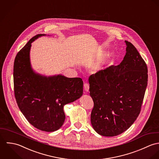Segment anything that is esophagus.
I'll use <instances>...</instances> for the list:
<instances>
[{"mask_svg": "<svg viewBox=\"0 0 159 159\" xmlns=\"http://www.w3.org/2000/svg\"><path fill=\"white\" fill-rule=\"evenodd\" d=\"M89 88H90V86H89V84H87V83H85L84 84V90L86 92H88L89 91Z\"/></svg>", "mask_w": 159, "mask_h": 159, "instance_id": "1", "label": "esophagus"}]
</instances>
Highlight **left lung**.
<instances>
[{
    "mask_svg": "<svg viewBox=\"0 0 159 159\" xmlns=\"http://www.w3.org/2000/svg\"><path fill=\"white\" fill-rule=\"evenodd\" d=\"M126 43L118 66H110L90 76V95L94 102L91 123L99 134L117 136L138 117L148 85V67L134 46Z\"/></svg>",
    "mask_w": 159,
    "mask_h": 159,
    "instance_id": "8db88e82",
    "label": "left lung"
}]
</instances>
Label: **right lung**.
Returning a JSON list of instances; mask_svg holds the SVG:
<instances>
[{
	"instance_id": "right-lung-1",
	"label": "right lung",
	"mask_w": 159,
	"mask_h": 159,
	"mask_svg": "<svg viewBox=\"0 0 159 159\" xmlns=\"http://www.w3.org/2000/svg\"><path fill=\"white\" fill-rule=\"evenodd\" d=\"M46 34L34 37L17 53L13 66L15 96L22 114L32 126L47 132L55 131L63 125L64 106L83 95L81 78H68L62 74L42 75L32 69L31 43Z\"/></svg>"
}]
</instances>
